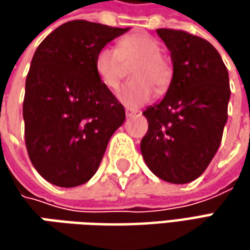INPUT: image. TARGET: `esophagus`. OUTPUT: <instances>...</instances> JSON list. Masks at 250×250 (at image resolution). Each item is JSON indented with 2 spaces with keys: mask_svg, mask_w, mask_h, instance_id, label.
Returning <instances> with one entry per match:
<instances>
[{
  "mask_svg": "<svg viewBox=\"0 0 250 250\" xmlns=\"http://www.w3.org/2000/svg\"><path fill=\"white\" fill-rule=\"evenodd\" d=\"M139 112V110H135V108H129V107H126L125 108V114H126V117H133V115H136Z\"/></svg>",
  "mask_w": 250,
  "mask_h": 250,
  "instance_id": "1",
  "label": "esophagus"
}]
</instances>
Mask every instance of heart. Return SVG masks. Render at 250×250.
Masks as SVG:
<instances>
[{
    "mask_svg": "<svg viewBox=\"0 0 250 250\" xmlns=\"http://www.w3.org/2000/svg\"><path fill=\"white\" fill-rule=\"evenodd\" d=\"M132 68L135 82L126 83L117 91L118 100L128 107H140L151 100L156 90L163 91L171 81V65L161 54L160 43L149 34H129L121 39L118 47L104 45L96 54L94 69L100 82L108 87H118L126 75V65Z\"/></svg>",
    "mask_w": 250,
    "mask_h": 250,
    "instance_id": "heart-1",
    "label": "heart"
}]
</instances>
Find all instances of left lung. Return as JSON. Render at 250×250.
I'll use <instances>...</instances> for the list:
<instances>
[{
  "label": "left lung",
  "mask_w": 250,
  "mask_h": 250,
  "mask_svg": "<svg viewBox=\"0 0 250 250\" xmlns=\"http://www.w3.org/2000/svg\"><path fill=\"white\" fill-rule=\"evenodd\" d=\"M174 65L164 99L146 108L149 129L140 142L145 163L171 184L200 177L220 147L231 96L228 71L207 40L157 29Z\"/></svg>",
  "instance_id": "left-lung-1"
}]
</instances>
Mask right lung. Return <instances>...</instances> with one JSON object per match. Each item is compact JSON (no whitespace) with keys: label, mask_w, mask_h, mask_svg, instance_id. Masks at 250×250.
I'll return each instance as SVG.
<instances>
[{"label":"right lung","mask_w":250,"mask_h":250,"mask_svg":"<svg viewBox=\"0 0 250 250\" xmlns=\"http://www.w3.org/2000/svg\"><path fill=\"white\" fill-rule=\"evenodd\" d=\"M128 30L71 21L34 53L24 87V143L37 172L53 185L87 182L125 121V108L100 82L94 58Z\"/></svg>","instance_id":"1"}]
</instances>
